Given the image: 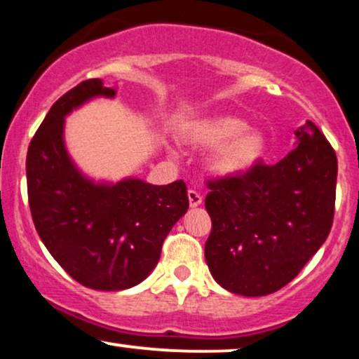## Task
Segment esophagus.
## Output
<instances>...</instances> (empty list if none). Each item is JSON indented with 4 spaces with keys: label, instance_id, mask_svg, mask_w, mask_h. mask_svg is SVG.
Instances as JSON below:
<instances>
[{
    "label": "esophagus",
    "instance_id": "1",
    "mask_svg": "<svg viewBox=\"0 0 359 359\" xmlns=\"http://www.w3.org/2000/svg\"><path fill=\"white\" fill-rule=\"evenodd\" d=\"M187 197H189V205H191V208H199V205L203 204V196H201L199 192L192 191V189L187 192Z\"/></svg>",
    "mask_w": 359,
    "mask_h": 359
}]
</instances>
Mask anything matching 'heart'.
Here are the masks:
<instances>
[{"label":"heart","mask_w":359,"mask_h":359,"mask_svg":"<svg viewBox=\"0 0 359 359\" xmlns=\"http://www.w3.org/2000/svg\"><path fill=\"white\" fill-rule=\"evenodd\" d=\"M180 140L192 148H212L205 167L221 179L243 175L262 160L266 138L257 128L231 114L201 118L180 131Z\"/></svg>","instance_id":"heart-1"}]
</instances>
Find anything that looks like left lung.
I'll list each match as a JSON object with an SVG mask.
<instances>
[{
	"label": "left lung",
	"mask_w": 359,
	"mask_h": 359,
	"mask_svg": "<svg viewBox=\"0 0 359 359\" xmlns=\"http://www.w3.org/2000/svg\"><path fill=\"white\" fill-rule=\"evenodd\" d=\"M294 135L297 147L275 165L208 182L205 263L233 294L262 297L285 287L331 231L336 154L312 121Z\"/></svg>",
	"instance_id": "obj_1"
}]
</instances>
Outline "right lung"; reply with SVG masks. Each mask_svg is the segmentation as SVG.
<instances>
[{
  "mask_svg": "<svg viewBox=\"0 0 359 359\" xmlns=\"http://www.w3.org/2000/svg\"><path fill=\"white\" fill-rule=\"evenodd\" d=\"M114 96L116 86L81 82L52 106L27 155L28 203L40 240L74 280L106 292L143 282L158 263L163 240L189 209L182 180H94L76 165L65 147V118L96 97Z\"/></svg>",
  "mask_w": 359,
  "mask_h": 359,
  "instance_id": "obj_1",
  "label": "right lung"
}]
</instances>
